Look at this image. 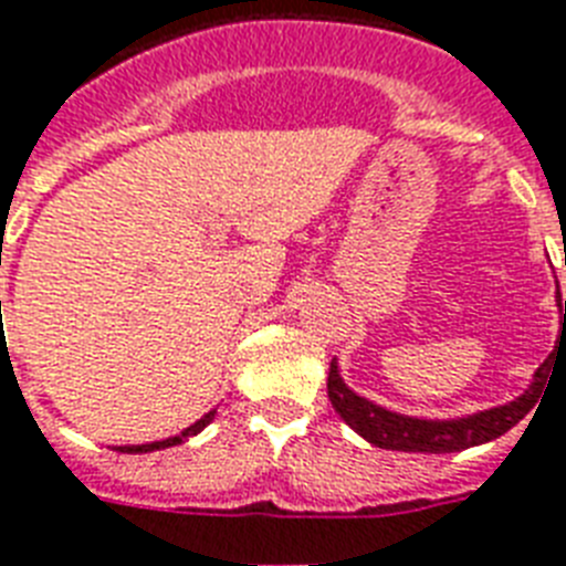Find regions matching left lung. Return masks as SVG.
I'll return each mask as SVG.
<instances>
[{
  "label": "left lung",
  "mask_w": 566,
  "mask_h": 566,
  "mask_svg": "<svg viewBox=\"0 0 566 566\" xmlns=\"http://www.w3.org/2000/svg\"><path fill=\"white\" fill-rule=\"evenodd\" d=\"M558 301H562V295H558ZM562 312L564 336L566 301ZM546 361L537 368L535 382H532L517 400H512V403L505 406H496V409L479 411V415H468V418L459 420L409 418V415H397V411H388L382 409V406H374L370 400L354 395V391L345 386V379L338 377L336 359L329 361L327 397L347 427L356 429V432L374 447H382V450H403V453H459V450H468V447L485 444V441H494V438L505 436L509 429L517 427L520 420L526 418L528 411H532V406L537 403V397H541V388H544Z\"/></svg>",
  "instance_id": "obj_1"
}]
</instances>
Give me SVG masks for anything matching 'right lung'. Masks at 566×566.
<instances>
[{
	"label": "right lung",
	"instance_id": "1",
	"mask_svg": "<svg viewBox=\"0 0 566 566\" xmlns=\"http://www.w3.org/2000/svg\"><path fill=\"white\" fill-rule=\"evenodd\" d=\"M212 415H216V411H207L205 418H201V420H196V423H192V427H187V429H184V432H180V436H175V438H166V441H155V444L119 447V453H151V450H163V447H175V444H180V441H187L189 436H198V432H201V429H205L207 423H210V420H212Z\"/></svg>",
	"mask_w": 566,
	"mask_h": 566
}]
</instances>
